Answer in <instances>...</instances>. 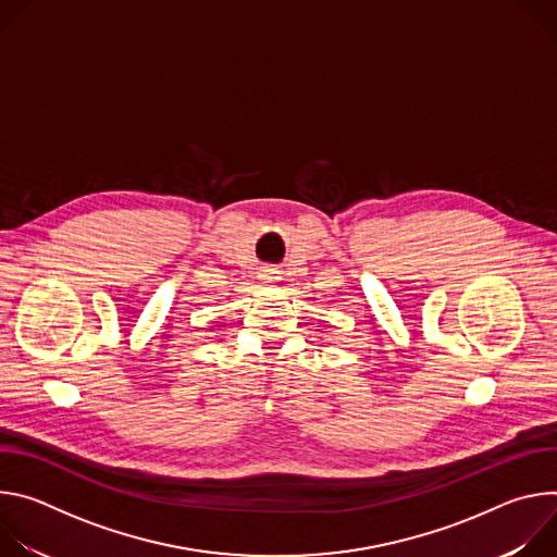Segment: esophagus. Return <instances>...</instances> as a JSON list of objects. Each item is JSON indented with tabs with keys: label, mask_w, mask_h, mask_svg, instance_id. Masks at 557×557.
<instances>
[{
	"label": "esophagus",
	"mask_w": 557,
	"mask_h": 557,
	"mask_svg": "<svg viewBox=\"0 0 557 557\" xmlns=\"http://www.w3.org/2000/svg\"><path fill=\"white\" fill-rule=\"evenodd\" d=\"M264 280H273V273H271V271H264Z\"/></svg>",
	"instance_id": "obj_1"
}]
</instances>
